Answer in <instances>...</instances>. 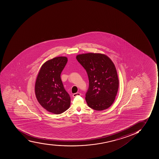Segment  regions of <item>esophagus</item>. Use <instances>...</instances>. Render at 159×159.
<instances>
[{"label": "esophagus", "instance_id": "34e87169", "mask_svg": "<svg viewBox=\"0 0 159 159\" xmlns=\"http://www.w3.org/2000/svg\"><path fill=\"white\" fill-rule=\"evenodd\" d=\"M81 93H79V92H77V93H74L73 94V96L75 98V97H76V96H80L81 95Z\"/></svg>", "mask_w": 159, "mask_h": 159}]
</instances>
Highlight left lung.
I'll return each instance as SVG.
<instances>
[{
    "label": "left lung",
    "instance_id": "left-lung-1",
    "mask_svg": "<svg viewBox=\"0 0 159 159\" xmlns=\"http://www.w3.org/2000/svg\"><path fill=\"white\" fill-rule=\"evenodd\" d=\"M86 70L89 86L86 93L88 106L96 111L109 108L114 102L119 87L116 67L107 56L88 53L76 56Z\"/></svg>",
    "mask_w": 159,
    "mask_h": 159
}]
</instances>
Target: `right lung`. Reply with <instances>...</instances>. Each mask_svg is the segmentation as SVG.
<instances>
[{
  "instance_id": "1",
  "label": "right lung",
  "mask_w": 159,
  "mask_h": 159,
  "mask_svg": "<svg viewBox=\"0 0 159 159\" xmlns=\"http://www.w3.org/2000/svg\"><path fill=\"white\" fill-rule=\"evenodd\" d=\"M67 57H59L42 66L35 83L36 98L42 107L50 113L60 114L70 106V97L64 89L61 74Z\"/></svg>"
}]
</instances>
